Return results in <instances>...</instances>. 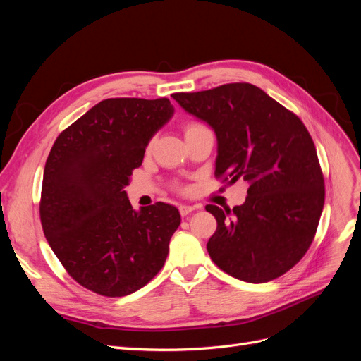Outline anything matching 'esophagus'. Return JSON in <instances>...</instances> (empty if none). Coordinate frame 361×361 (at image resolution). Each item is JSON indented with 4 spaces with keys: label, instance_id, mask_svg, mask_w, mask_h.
I'll return each mask as SVG.
<instances>
[{
    "label": "esophagus",
    "instance_id": "1",
    "mask_svg": "<svg viewBox=\"0 0 361 361\" xmlns=\"http://www.w3.org/2000/svg\"><path fill=\"white\" fill-rule=\"evenodd\" d=\"M192 211H194V206H190V204H180L179 206V212H180L182 216H187Z\"/></svg>",
    "mask_w": 361,
    "mask_h": 361
}]
</instances>
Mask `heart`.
I'll list each match as a JSON object with an SVG mask.
<instances>
[{"label": "heart", "instance_id": "b5f03b06", "mask_svg": "<svg viewBox=\"0 0 361 361\" xmlns=\"http://www.w3.org/2000/svg\"><path fill=\"white\" fill-rule=\"evenodd\" d=\"M197 126H202V125H199V123H190V125H187V126H185V133H187V130H190V129H194V128H197Z\"/></svg>", "mask_w": 361, "mask_h": 361}]
</instances>
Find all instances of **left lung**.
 Wrapping results in <instances>:
<instances>
[{"instance_id":"1","label":"left lung","mask_w":361,"mask_h":361,"mask_svg":"<svg viewBox=\"0 0 361 361\" xmlns=\"http://www.w3.org/2000/svg\"><path fill=\"white\" fill-rule=\"evenodd\" d=\"M173 99L215 130V176L248 183L244 204L206 206L216 220L207 241L214 264L248 283L283 276L307 253L324 209V174L307 128L248 82Z\"/></svg>"}]
</instances>
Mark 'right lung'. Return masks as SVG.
<instances>
[{
  "mask_svg": "<svg viewBox=\"0 0 361 361\" xmlns=\"http://www.w3.org/2000/svg\"><path fill=\"white\" fill-rule=\"evenodd\" d=\"M173 111L167 97H111L64 129L49 152L39 206L43 233L68 274L94 293H133L167 259L179 211L157 202L137 212L125 187Z\"/></svg>",
  "mask_w": 361,
  "mask_h": 361,
  "instance_id": "add662e5",
  "label": "right lung"
}]
</instances>
